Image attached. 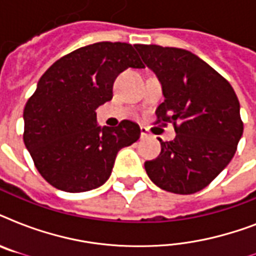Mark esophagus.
Segmentation results:
<instances>
[{
    "mask_svg": "<svg viewBox=\"0 0 256 256\" xmlns=\"http://www.w3.org/2000/svg\"><path fill=\"white\" fill-rule=\"evenodd\" d=\"M148 136H150V132H148V128H144V126H140V138L144 140V138H148Z\"/></svg>",
    "mask_w": 256,
    "mask_h": 256,
    "instance_id": "obj_1",
    "label": "esophagus"
}]
</instances>
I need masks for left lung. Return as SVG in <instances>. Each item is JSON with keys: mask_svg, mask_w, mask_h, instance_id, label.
<instances>
[{"mask_svg": "<svg viewBox=\"0 0 256 256\" xmlns=\"http://www.w3.org/2000/svg\"><path fill=\"white\" fill-rule=\"evenodd\" d=\"M162 85L158 122L174 124V140L160 142V154L148 160V178L162 190L194 194L232 160L243 134L240 104L220 74L188 50L136 45Z\"/></svg>", "mask_w": 256, "mask_h": 256, "instance_id": "left-lung-1", "label": "left lung"}]
</instances>
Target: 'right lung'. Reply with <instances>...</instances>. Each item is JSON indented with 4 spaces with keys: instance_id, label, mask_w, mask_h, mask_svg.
<instances>
[{
    "instance_id": "right-lung-1",
    "label": "right lung",
    "mask_w": 256,
    "mask_h": 256,
    "mask_svg": "<svg viewBox=\"0 0 256 256\" xmlns=\"http://www.w3.org/2000/svg\"><path fill=\"white\" fill-rule=\"evenodd\" d=\"M136 45L96 42L56 61L24 108V142L45 180L82 192L102 186L122 148L140 140L136 122L100 128L96 108L112 98V84L128 68L144 65Z\"/></svg>"
}]
</instances>
